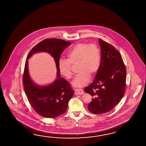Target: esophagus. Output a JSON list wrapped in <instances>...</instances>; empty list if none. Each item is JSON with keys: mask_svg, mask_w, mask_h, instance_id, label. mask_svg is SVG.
I'll return each instance as SVG.
<instances>
[{"mask_svg": "<svg viewBox=\"0 0 146 146\" xmlns=\"http://www.w3.org/2000/svg\"><path fill=\"white\" fill-rule=\"evenodd\" d=\"M84 93V91L82 89H75V95H79L82 94Z\"/></svg>", "mask_w": 146, "mask_h": 146, "instance_id": "obj_1", "label": "esophagus"}]
</instances>
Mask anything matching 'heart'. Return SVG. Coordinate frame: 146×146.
Listing matches in <instances>:
<instances>
[{
  "label": "heart",
  "mask_w": 146,
  "mask_h": 146,
  "mask_svg": "<svg viewBox=\"0 0 146 146\" xmlns=\"http://www.w3.org/2000/svg\"><path fill=\"white\" fill-rule=\"evenodd\" d=\"M78 62V71L73 85L83 87L90 80L91 75H94L99 71L101 64V52L96 44L80 43L72 47L68 53V60H58V69L60 74L70 80L72 78V64Z\"/></svg>",
  "instance_id": "1"
}]
</instances>
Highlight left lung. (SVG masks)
Masks as SVG:
<instances>
[{
  "mask_svg": "<svg viewBox=\"0 0 146 146\" xmlns=\"http://www.w3.org/2000/svg\"><path fill=\"white\" fill-rule=\"evenodd\" d=\"M101 58L94 81L84 89L93 96L88 105L92 113L101 114L113 109L123 96L126 68L121 54L114 47L99 38Z\"/></svg>",
  "mask_w": 146,
  "mask_h": 146,
  "instance_id": "8db88e82",
  "label": "left lung"
}]
</instances>
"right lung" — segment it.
I'll return each mask as SVG.
<instances>
[{
  "label": "right lung",
  "mask_w": 146,
  "mask_h": 146,
  "mask_svg": "<svg viewBox=\"0 0 146 146\" xmlns=\"http://www.w3.org/2000/svg\"><path fill=\"white\" fill-rule=\"evenodd\" d=\"M71 44V42L62 39L47 38L36 45L27 57L23 75L25 93L34 110L44 117L54 118L64 113L70 100L74 95V91L72 89L71 84L64 78H60L58 69L60 55ZM38 51L50 53L56 61L58 78L49 86H36L31 81L29 75L28 59L33 53Z\"/></svg>",
  "instance_id": "right-lung-1"
}]
</instances>
